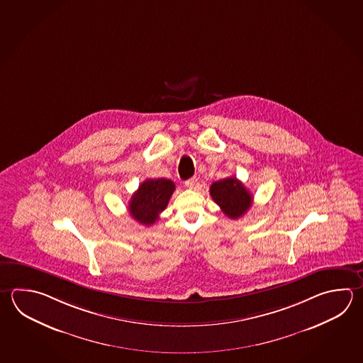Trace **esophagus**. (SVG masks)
Wrapping results in <instances>:
<instances>
[{
	"label": "esophagus",
	"mask_w": 363,
	"mask_h": 363,
	"mask_svg": "<svg viewBox=\"0 0 363 363\" xmlns=\"http://www.w3.org/2000/svg\"><path fill=\"white\" fill-rule=\"evenodd\" d=\"M185 186L187 189H191V190H195V189H198L199 181L198 178L192 177L190 179H187L185 182Z\"/></svg>",
	"instance_id": "34e87169"
}]
</instances>
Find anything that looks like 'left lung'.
Wrapping results in <instances>:
<instances>
[{
    "label": "left lung",
    "mask_w": 363,
    "mask_h": 363,
    "mask_svg": "<svg viewBox=\"0 0 363 363\" xmlns=\"http://www.w3.org/2000/svg\"><path fill=\"white\" fill-rule=\"evenodd\" d=\"M209 191L220 211L230 218L242 217L253 203L252 194L236 177H227L213 182Z\"/></svg>",
    "instance_id": "left-lung-1"
}]
</instances>
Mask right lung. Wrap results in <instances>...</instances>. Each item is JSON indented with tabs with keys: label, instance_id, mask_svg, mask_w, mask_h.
<instances>
[{
	"label": "right lung",
	"instance_id": "1",
	"mask_svg": "<svg viewBox=\"0 0 363 363\" xmlns=\"http://www.w3.org/2000/svg\"><path fill=\"white\" fill-rule=\"evenodd\" d=\"M174 189L173 181L167 178L144 181L130 200L128 211L132 218L145 226L154 225L168 206Z\"/></svg>",
	"mask_w": 363,
	"mask_h": 363
}]
</instances>
